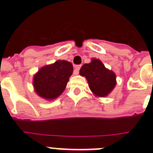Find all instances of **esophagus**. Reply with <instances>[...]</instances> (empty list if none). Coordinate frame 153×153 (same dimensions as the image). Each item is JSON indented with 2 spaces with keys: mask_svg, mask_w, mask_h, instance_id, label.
Listing matches in <instances>:
<instances>
[{
  "mask_svg": "<svg viewBox=\"0 0 153 153\" xmlns=\"http://www.w3.org/2000/svg\"><path fill=\"white\" fill-rule=\"evenodd\" d=\"M81 67H82V65H81L75 66V70H74V74H75V75H78V72H79V70H80Z\"/></svg>",
  "mask_w": 153,
  "mask_h": 153,
  "instance_id": "esophagus-1",
  "label": "esophagus"
}]
</instances>
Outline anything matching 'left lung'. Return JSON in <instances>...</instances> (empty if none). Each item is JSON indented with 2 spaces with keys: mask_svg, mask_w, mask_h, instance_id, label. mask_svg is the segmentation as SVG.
Returning a JSON list of instances; mask_svg holds the SVG:
<instances>
[{
  "mask_svg": "<svg viewBox=\"0 0 153 153\" xmlns=\"http://www.w3.org/2000/svg\"><path fill=\"white\" fill-rule=\"evenodd\" d=\"M80 75L85 77L90 89L97 96L108 95L116 84L115 73L105 68L99 59H92L90 63L85 64L81 68Z\"/></svg>",
  "mask_w": 153,
  "mask_h": 153,
  "instance_id": "obj_1",
  "label": "left lung"
}]
</instances>
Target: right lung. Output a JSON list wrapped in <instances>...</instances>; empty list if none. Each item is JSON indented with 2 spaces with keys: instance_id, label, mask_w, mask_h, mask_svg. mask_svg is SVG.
Listing matches in <instances>:
<instances>
[{
  "instance_id": "right-lung-1",
  "label": "right lung",
  "mask_w": 153,
  "mask_h": 153,
  "mask_svg": "<svg viewBox=\"0 0 153 153\" xmlns=\"http://www.w3.org/2000/svg\"><path fill=\"white\" fill-rule=\"evenodd\" d=\"M73 71L71 63L58 60L43 67L34 77V87L39 96L54 99L63 92Z\"/></svg>"
}]
</instances>
